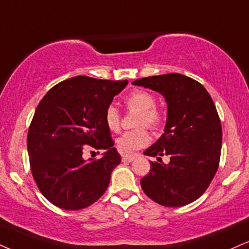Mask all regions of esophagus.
Returning <instances> with one entry per match:
<instances>
[{
    "instance_id": "1",
    "label": "esophagus",
    "mask_w": 249,
    "mask_h": 249,
    "mask_svg": "<svg viewBox=\"0 0 249 249\" xmlns=\"http://www.w3.org/2000/svg\"><path fill=\"white\" fill-rule=\"evenodd\" d=\"M134 160V157L133 155H123L122 157V161L124 163H127V162H132Z\"/></svg>"
}]
</instances>
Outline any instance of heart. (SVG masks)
<instances>
[{"instance_id": "obj_1", "label": "heart", "mask_w": 249, "mask_h": 249, "mask_svg": "<svg viewBox=\"0 0 249 249\" xmlns=\"http://www.w3.org/2000/svg\"><path fill=\"white\" fill-rule=\"evenodd\" d=\"M157 98L147 90L138 89L131 92L125 98V106L128 110L138 111L137 126H147L152 130H158L162 126L164 116L162 110L155 107ZM104 123L110 132L117 133L121 130V115L115 107L110 106L104 112ZM151 137L143 127L127 131L117 139V148L123 154H133L138 149L145 147L149 143Z\"/></svg>"}]
</instances>
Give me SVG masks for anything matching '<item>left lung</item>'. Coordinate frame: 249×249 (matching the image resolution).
<instances>
[{"instance_id":"8db88e82","label":"left lung","mask_w":249,"mask_h":249,"mask_svg":"<svg viewBox=\"0 0 249 249\" xmlns=\"http://www.w3.org/2000/svg\"><path fill=\"white\" fill-rule=\"evenodd\" d=\"M133 85L163 95L168 107L164 133L145 151L158 159L140 179L147 196L158 204L178 208L199 198L219 167L221 123L208 90L182 74L142 77ZM167 155L170 163L162 162Z\"/></svg>"}]
</instances>
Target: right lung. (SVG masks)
Wrapping results in <instances>:
<instances>
[{"label":"right lung","mask_w":249,"mask_h":249,"mask_svg":"<svg viewBox=\"0 0 249 249\" xmlns=\"http://www.w3.org/2000/svg\"><path fill=\"white\" fill-rule=\"evenodd\" d=\"M127 80L75 76L51 88L39 102L28 132L30 169L38 189L64 210L91 205L106 193L121 155L104 123V112ZM106 152L83 160L85 149Z\"/></svg>","instance_id":"obj_1"}]
</instances>
